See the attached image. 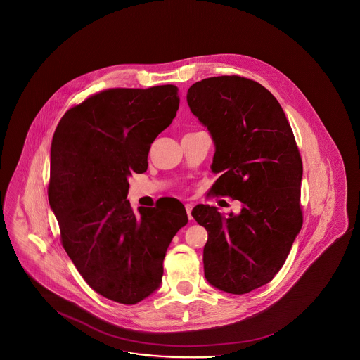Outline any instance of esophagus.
Wrapping results in <instances>:
<instances>
[{
	"mask_svg": "<svg viewBox=\"0 0 360 360\" xmlns=\"http://www.w3.org/2000/svg\"><path fill=\"white\" fill-rule=\"evenodd\" d=\"M192 207H193V206H192L191 203H186V211H187V215H188L189 219L192 218V215H191V211H192Z\"/></svg>",
	"mask_w": 360,
	"mask_h": 360,
	"instance_id": "34e87169",
	"label": "esophagus"
}]
</instances>
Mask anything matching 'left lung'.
I'll return each mask as SVG.
<instances>
[{
	"instance_id": "8db88e82",
	"label": "left lung",
	"mask_w": 360,
	"mask_h": 360,
	"mask_svg": "<svg viewBox=\"0 0 360 360\" xmlns=\"http://www.w3.org/2000/svg\"><path fill=\"white\" fill-rule=\"evenodd\" d=\"M187 103L215 146L211 192L243 205L227 215L208 205L192 210L208 233L205 276L221 291L246 294L272 281L301 231L302 160L281 104L256 81L206 78L189 88Z\"/></svg>"
}]
</instances>
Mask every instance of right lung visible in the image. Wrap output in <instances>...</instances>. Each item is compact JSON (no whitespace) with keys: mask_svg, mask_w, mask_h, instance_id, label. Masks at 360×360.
Wrapping results in <instances>:
<instances>
[{"mask_svg":"<svg viewBox=\"0 0 360 360\" xmlns=\"http://www.w3.org/2000/svg\"><path fill=\"white\" fill-rule=\"evenodd\" d=\"M174 85L108 89L69 110L51 142L49 202L62 244L96 292L134 304L161 285L172 238L188 222L184 206L139 207L129 177L148 169L153 141L174 119Z\"/></svg>","mask_w":360,"mask_h":360,"instance_id":"right-lung-1","label":"right lung"}]
</instances>
